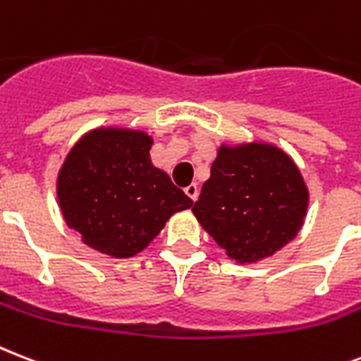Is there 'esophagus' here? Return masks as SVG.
<instances>
[{
    "instance_id": "34e87169",
    "label": "esophagus",
    "mask_w": 361,
    "mask_h": 361,
    "mask_svg": "<svg viewBox=\"0 0 361 361\" xmlns=\"http://www.w3.org/2000/svg\"><path fill=\"white\" fill-rule=\"evenodd\" d=\"M183 191H185V195L191 200H197V197H199V187H197V183H191V185H187Z\"/></svg>"
}]
</instances>
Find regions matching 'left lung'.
Instances as JSON below:
<instances>
[{
	"instance_id": "left-lung-1",
	"label": "left lung",
	"mask_w": 361,
	"mask_h": 361,
	"mask_svg": "<svg viewBox=\"0 0 361 361\" xmlns=\"http://www.w3.org/2000/svg\"><path fill=\"white\" fill-rule=\"evenodd\" d=\"M309 191L295 162L271 144L221 145L192 214L236 263L265 259L295 238Z\"/></svg>"
}]
</instances>
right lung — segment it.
Returning <instances> with one entry per match:
<instances>
[{
  "instance_id": "1",
  "label": "right lung",
  "mask_w": 361,
  "mask_h": 361,
  "mask_svg": "<svg viewBox=\"0 0 361 361\" xmlns=\"http://www.w3.org/2000/svg\"><path fill=\"white\" fill-rule=\"evenodd\" d=\"M151 144L142 130L96 128L71 147L60 169L56 195L66 224L100 254H140L170 216L192 206L153 166Z\"/></svg>"
}]
</instances>
